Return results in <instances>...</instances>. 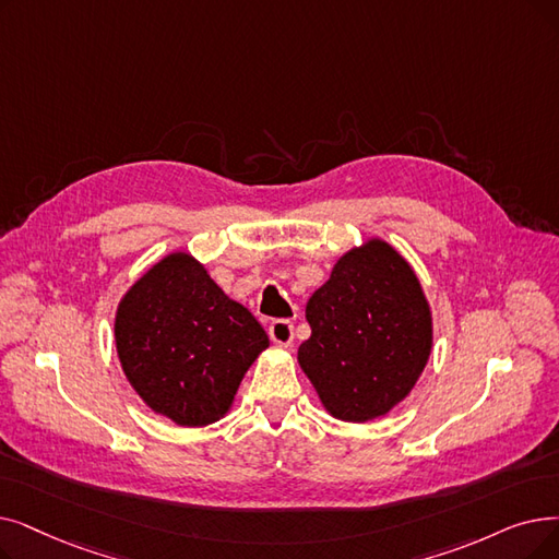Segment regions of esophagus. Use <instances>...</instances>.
<instances>
[{"label": "esophagus", "instance_id": "34e87169", "mask_svg": "<svg viewBox=\"0 0 559 559\" xmlns=\"http://www.w3.org/2000/svg\"><path fill=\"white\" fill-rule=\"evenodd\" d=\"M270 337L274 340L276 345H281V347H289V345H293V340H295V326H293V322H287V320H274V322L270 324Z\"/></svg>", "mask_w": 559, "mask_h": 559}]
</instances>
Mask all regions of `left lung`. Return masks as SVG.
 Listing matches in <instances>:
<instances>
[{
  "label": "left lung",
  "mask_w": 559,
  "mask_h": 559,
  "mask_svg": "<svg viewBox=\"0 0 559 559\" xmlns=\"http://www.w3.org/2000/svg\"><path fill=\"white\" fill-rule=\"evenodd\" d=\"M299 366L337 420L368 423L397 406L431 354V310L411 264L383 239L340 258L306 304Z\"/></svg>",
  "instance_id": "8db88e82"
}]
</instances>
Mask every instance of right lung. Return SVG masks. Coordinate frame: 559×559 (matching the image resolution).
Here are the masks:
<instances>
[{
    "instance_id": "right-lung-1",
    "label": "right lung",
    "mask_w": 559,
    "mask_h": 559,
    "mask_svg": "<svg viewBox=\"0 0 559 559\" xmlns=\"http://www.w3.org/2000/svg\"><path fill=\"white\" fill-rule=\"evenodd\" d=\"M120 366L136 395L180 427L224 418L270 337L189 253L155 262L120 299Z\"/></svg>"
}]
</instances>
